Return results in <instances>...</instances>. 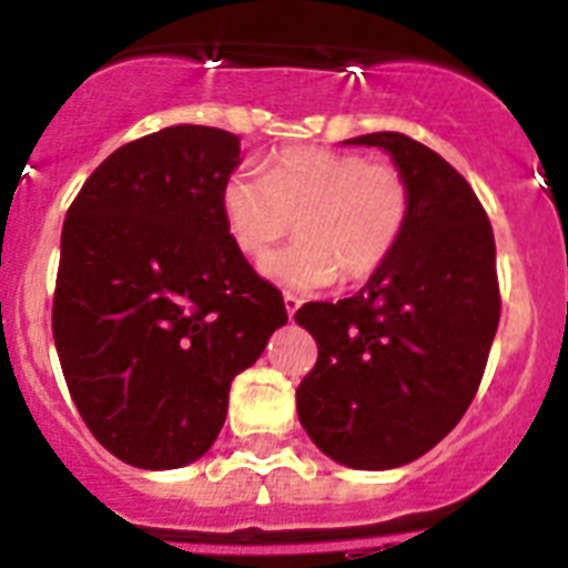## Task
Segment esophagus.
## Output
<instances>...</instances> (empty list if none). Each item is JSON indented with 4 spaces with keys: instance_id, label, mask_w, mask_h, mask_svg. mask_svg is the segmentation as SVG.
I'll use <instances>...</instances> for the list:
<instances>
[{
    "instance_id": "1",
    "label": "esophagus",
    "mask_w": 568,
    "mask_h": 568,
    "mask_svg": "<svg viewBox=\"0 0 568 568\" xmlns=\"http://www.w3.org/2000/svg\"><path fill=\"white\" fill-rule=\"evenodd\" d=\"M284 307H287V315L290 318H293L295 313H298V307H301V298L295 293H284Z\"/></svg>"
}]
</instances>
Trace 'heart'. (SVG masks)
Wrapping results in <instances>:
<instances>
[{"label":"heart","mask_w":568,"mask_h":568,"mask_svg":"<svg viewBox=\"0 0 568 568\" xmlns=\"http://www.w3.org/2000/svg\"><path fill=\"white\" fill-rule=\"evenodd\" d=\"M222 219L235 247L264 261L293 233L287 253L264 273L290 287L361 284L393 258L413 215L404 170L327 148L278 150L264 175L235 170L222 184Z\"/></svg>","instance_id":"1"}]
</instances>
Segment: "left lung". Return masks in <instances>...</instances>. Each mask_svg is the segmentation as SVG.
<instances>
[{
  "mask_svg": "<svg viewBox=\"0 0 568 568\" xmlns=\"http://www.w3.org/2000/svg\"><path fill=\"white\" fill-rule=\"evenodd\" d=\"M346 144L393 155L413 187V215L361 293L295 313L318 344L295 404L324 455L395 469L453 433L478 393L500 321L495 235L469 182L426 144L404 133Z\"/></svg>",
  "mask_w": 568,
  "mask_h": 568,
  "instance_id": "1",
  "label": "left lung"
}]
</instances>
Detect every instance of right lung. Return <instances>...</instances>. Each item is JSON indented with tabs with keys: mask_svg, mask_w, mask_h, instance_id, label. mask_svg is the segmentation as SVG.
<instances>
[{
	"mask_svg": "<svg viewBox=\"0 0 568 568\" xmlns=\"http://www.w3.org/2000/svg\"><path fill=\"white\" fill-rule=\"evenodd\" d=\"M239 135L175 124L110 153L62 227L53 341L93 438L139 469L207 453L230 384L287 324L278 287L230 239Z\"/></svg>",
	"mask_w": 568,
	"mask_h": 568,
	"instance_id": "right-lung-1",
	"label": "right lung"
}]
</instances>
